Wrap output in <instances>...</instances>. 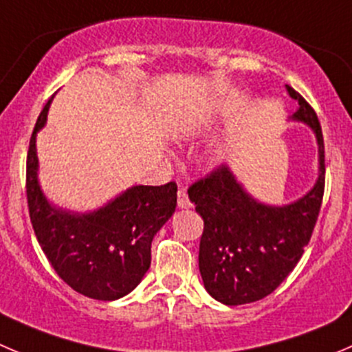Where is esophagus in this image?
Returning <instances> with one entry per match:
<instances>
[{
    "mask_svg": "<svg viewBox=\"0 0 352 352\" xmlns=\"http://www.w3.org/2000/svg\"><path fill=\"white\" fill-rule=\"evenodd\" d=\"M177 206L180 208V210H187V208L192 206V203L189 201V197H187L186 190L180 189L179 192H177Z\"/></svg>",
    "mask_w": 352,
    "mask_h": 352,
    "instance_id": "1",
    "label": "esophagus"
}]
</instances>
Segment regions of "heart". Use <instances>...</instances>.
<instances>
[{
	"label": "heart",
	"instance_id": "b5f03b06",
	"mask_svg": "<svg viewBox=\"0 0 352 352\" xmlns=\"http://www.w3.org/2000/svg\"><path fill=\"white\" fill-rule=\"evenodd\" d=\"M208 120H210V111H203V113L192 115L190 118H187V122H184V125L180 127L179 134H182V135L194 134V132L199 131V129L203 127ZM225 160H227V151H225V148L221 144L213 146V148H211L206 155V162L213 166L221 165Z\"/></svg>",
	"mask_w": 352,
	"mask_h": 352
}]
</instances>
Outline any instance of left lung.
Masks as SVG:
<instances>
[{"mask_svg": "<svg viewBox=\"0 0 352 352\" xmlns=\"http://www.w3.org/2000/svg\"><path fill=\"white\" fill-rule=\"evenodd\" d=\"M298 110L289 120L308 125L318 148V173L311 189L287 204L256 199L230 166H221L189 189L203 217L199 272L204 289L227 306L259 301L275 291L301 259L311 239L325 186L322 127L313 108L285 85Z\"/></svg>", "mask_w": 352, "mask_h": 352, "instance_id": "left-lung-1", "label": "left lung"}]
</instances>
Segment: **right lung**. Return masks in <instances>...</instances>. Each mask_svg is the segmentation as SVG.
Instances as JSON below:
<instances>
[{
  "mask_svg": "<svg viewBox=\"0 0 352 352\" xmlns=\"http://www.w3.org/2000/svg\"><path fill=\"white\" fill-rule=\"evenodd\" d=\"M50 107L51 100L37 118L27 155L34 232L61 280L91 299L115 301L134 291L149 270L153 237L175 213L177 186H132L89 211L53 204L41 187L36 146Z\"/></svg>",
  "mask_w": 352,
  "mask_h": 352,
  "instance_id": "obj_1",
  "label": "right lung"
}]
</instances>
